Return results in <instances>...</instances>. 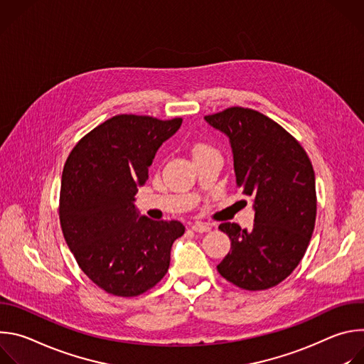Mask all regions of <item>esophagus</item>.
<instances>
[{
	"label": "esophagus",
	"instance_id": "esophagus-1",
	"mask_svg": "<svg viewBox=\"0 0 364 364\" xmlns=\"http://www.w3.org/2000/svg\"><path fill=\"white\" fill-rule=\"evenodd\" d=\"M210 225H207V223H201V222H197V223H194L193 226H191V230H194V232H198V233H205V232H210Z\"/></svg>",
	"mask_w": 364,
	"mask_h": 364
}]
</instances>
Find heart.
I'll return each mask as SVG.
<instances>
[{
    "label": "heart",
    "instance_id": "obj_1",
    "mask_svg": "<svg viewBox=\"0 0 364 364\" xmlns=\"http://www.w3.org/2000/svg\"><path fill=\"white\" fill-rule=\"evenodd\" d=\"M205 149H210V146H209V145H205V144L198 142V144H196V145L193 146V154H198V152L205 151Z\"/></svg>",
    "mask_w": 364,
    "mask_h": 364
}]
</instances>
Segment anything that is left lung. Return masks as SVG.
Wrapping results in <instances>:
<instances>
[{"instance_id": "8db88e82", "label": "left lung", "mask_w": 364, "mask_h": 364, "mask_svg": "<svg viewBox=\"0 0 364 364\" xmlns=\"http://www.w3.org/2000/svg\"><path fill=\"white\" fill-rule=\"evenodd\" d=\"M204 119L232 145L236 183L253 197L250 230L222 223L230 252L219 274L246 291H264L288 278L304 257L317 216L316 176L305 149L267 115L232 107Z\"/></svg>"}]
</instances>
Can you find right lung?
<instances>
[{"mask_svg":"<svg viewBox=\"0 0 364 364\" xmlns=\"http://www.w3.org/2000/svg\"><path fill=\"white\" fill-rule=\"evenodd\" d=\"M183 119L117 115L87 132L66 160L59 218L79 268L115 296H138L157 285L170 267L178 220L136 213L134 196L148 180L160 145Z\"/></svg>","mask_w":364,"mask_h":364,"instance_id":"1","label":"right lung"}]
</instances>
